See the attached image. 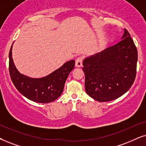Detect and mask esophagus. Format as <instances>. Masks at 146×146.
Returning <instances> with one entry per match:
<instances>
[{
    "label": "esophagus",
    "instance_id": "34e87169",
    "mask_svg": "<svg viewBox=\"0 0 146 146\" xmlns=\"http://www.w3.org/2000/svg\"><path fill=\"white\" fill-rule=\"evenodd\" d=\"M82 60L83 58L82 56H79L75 60V67H80L82 66Z\"/></svg>",
    "mask_w": 146,
    "mask_h": 146
}]
</instances>
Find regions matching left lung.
<instances>
[{
	"label": "left lung",
	"mask_w": 146,
	"mask_h": 146,
	"mask_svg": "<svg viewBox=\"0 0 146 146\" xmlns=\"http://www.w3.org/2000/svg\"><path fill=\"white\" fill-rule=\"evenodd\" d=\"M121 39L83 61L86 93L99 102H109L121 96L135 79L137 48L126 29Z\"/></svg>",
	"instance_id": "left-lung-1"
}]
</instances>
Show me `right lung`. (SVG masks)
<instances>
[{"mask_svg":"<svg viewBox=\"0 0 146 146\" xmlns=\"http://www.w3.org/2000/svg\"><path fill=\"white\" fill-rule=\"evenodd\" d=\"M13 44L9 51V73L16 89L23 96L36 102L48 103L58 98L63 92L70 72L75 67V60L66 62L47 76L32 78L21 74L17 69L12 57Z\"/></svg>","mask_w":146,"mask_h":146,"instance_id":"add662e5","label":"right lung"}]
</instances>
